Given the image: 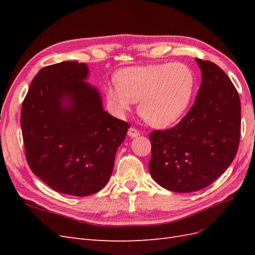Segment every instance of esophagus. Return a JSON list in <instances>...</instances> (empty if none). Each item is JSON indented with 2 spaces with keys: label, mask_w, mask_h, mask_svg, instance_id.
<instances>
[{
  "label": "esophagus",
  "mask_w": 255,
  "mask_h": 255,
  "mask_svg": "<svg viewBox=\"0 0 255 255\" xmlns=\"http://www.w3.org/2000/svg\"><path fill=\"white\" fill-rule=\"evenodd\" d=\"M128 135L129 136V137H137V136H139L140 135V133H139V130H137L136 128H128Z\"/></svg>",
  "instance_id": "1"
}]
</instances>
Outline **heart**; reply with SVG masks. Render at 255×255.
<instances>
[{"instance_id":"obj_1","label":"heart","mask_w":255,"mask_h":255,"mask_svg":"<svg viewBox=\"0 0 255 255\" xmlns=\"http://www.w3.org/2000/svg\"><path fill=\"white\" fill-rule=\"evenodd\" d=\"M115 79L117 84H107L104 89L115 113L125 115L139 102L138 113L157 128L170 127L182 117L196 87L194 71L183 63L128 67Z\"/></svg>"}]
</instances>
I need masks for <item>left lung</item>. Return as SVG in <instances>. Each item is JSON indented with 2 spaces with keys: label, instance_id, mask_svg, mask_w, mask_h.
<instances>
[{
  "label": "left lung",
  "instance_id": "1",
  "mask_svg": "<svg viewBox=\"0 0 255 255\" xmlns=\"http://www.w3.org/2000/svg\"><path fill=\"white\" fill-rule=\"evenodd\" d=\"M196 61L202 83L194 105L175 127L150 133V174L174 192L197 191L217 180L241 138V100L233 83L212 61Z\"/></svg>",
  "mask_w": 255,
  "mask_h": 255
}]
</instances>
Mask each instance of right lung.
I'll return each instance as SVG.
<instances>
[{
    "mask_svg": "<svg viewBox=\"0 0 255 255\" xmlns=\"http://www.w3.org/2000/svg\"><path fill=\"white\" fill-rule=\"evenodd\" d=\"M88 67L63 61L42 68L22 103L21 129L30 170L57 192L85 197L101 190L128 123L103 110Z\"/></svg>",
    "mask_w": 255,
    "mask_h": 255,
    "instance_id": "1",
    "label": "right lung"
}]
</instances>
